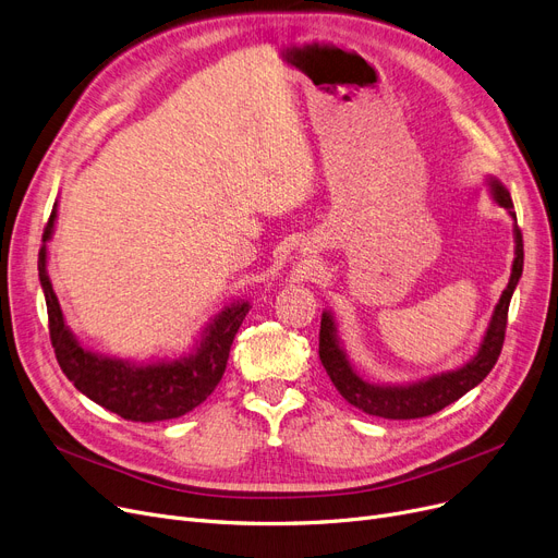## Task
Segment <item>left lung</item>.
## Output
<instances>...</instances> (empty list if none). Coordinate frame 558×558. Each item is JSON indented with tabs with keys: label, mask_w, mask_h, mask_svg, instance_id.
Segmentation results:
<instances>
[{
	"label": "left lung",
	"mask_w": 558,
	"mask_h": 558,
	"mask_svg": "<svg viewBox=\"0 0 558 558\" xmlns=\"http://www.w3.org/2000/svg\"><path fill=\"white\" fill-rule=\"evenodd\" d=\"M493 193L495 201L511 211H513V201L511 193H508L501 182L493 180ZM522 264H524V244H522V230L515 226V262H513V274L511 280H508V287L504 289V294L495 307L493 322L488 326L486 339L476 353V357L463 369L449 372L442 376H433L424 383L417 385H405V387H380L372 385L367 380H362L349 365V360L344 351L339 349L337 337H335V326L328 314L322 317V330H319V360L330 376L332 385L337 387V392L342 395L351 405L357 410L374 417L383 420H417V417H428L438 410L447 408L449 403L458 401L463 395H468L472 387H476L483 378H486L493 367L497 365L501 347H504V337H506V324H508V305H511L513 289L522 276Z\"/></svg>",
	"instance_id": "8db88e82"
}]
</instances>
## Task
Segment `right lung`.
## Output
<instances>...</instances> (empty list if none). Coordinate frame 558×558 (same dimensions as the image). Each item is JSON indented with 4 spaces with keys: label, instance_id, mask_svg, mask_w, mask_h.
Instances as JSON below:
<instances>
[{
    "label": "right lung",
    "instance_id": "1",
    "mask_svg": "<svg viewBox=\"0 0 558 558\" xmlns=\"http://www.w3.org/2000/svg\"><path fill=\"white\" fill-rule=\"evenodd\" d=\"M57 211L43 230V246L38 251V276L47 303L50 342L61 372L90 401L100 403L128 422H163L186 415L201 405L214 387L221 383L234 335L244 322L248 303L226 307L207 328L198 351L178 362H159L148 367H130L123 360H111L84 351L63 324V314L54 289L45 271V241L50 239Z\"/></svg>",
    "mask_w": 558,
    "mask_h": 558
}]
</instances>
